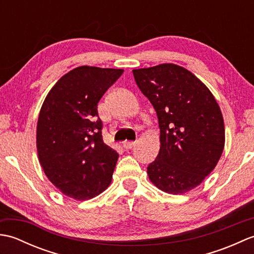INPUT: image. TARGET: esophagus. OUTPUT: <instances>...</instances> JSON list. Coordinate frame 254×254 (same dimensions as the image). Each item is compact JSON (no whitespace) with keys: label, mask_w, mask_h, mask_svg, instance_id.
<instances>
[{"label":"esophagus","mask_w":254,"mask_h":254,"mask_svg":"<svg viewBox=\"0 0 254 254\" xmlns=\"http://www.w3.org/2000/svg\"><path fill=\"white\" fill-rule=\"evenodd\" d=\"M136 144V142H123V147L126 149H131L134 145Z\"/></svg>","instance_id":"1"}]
</instances>
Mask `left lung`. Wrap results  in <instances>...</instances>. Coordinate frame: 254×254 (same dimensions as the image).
<instances>
[{
    "label": "left lung",
    "mask_w": 254,
    "mask_h": 254,
    "mask_svg": "<svg viewBox=\"0 0 254 254\" xmlns=\"http://www.w3.org/2000/svg\"><path fill=\"white\" fill-rule=\"evenodd\" d=\"M133 75L160 128L159 153L147 167L150 181L171 194L192 190L213 171L224 150L218 104L201 80L175 64L133 69Z\"/></svg>",
    "instance_id": "obj_1"
}]
</instances>
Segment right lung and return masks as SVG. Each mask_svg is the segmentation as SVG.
Here are the masks:
<instances>
[{"label": "right lung", "instance_id": "add662e5", "mask_svg": "<svg viewBox=\"0 0 254 254\" xmlns=\"http://www.w3.org/2000/svg\"><path fill=\"white\" fill-rule=\"evenodd\" d=\"M123 69L79 66L58 80L41 107L37 149L46 176L66 196L87 199L110 185L119 154L102 139L97 106Z\"/></svg>", "mask_w": 254, "mask_h": 254}]
</instances>
